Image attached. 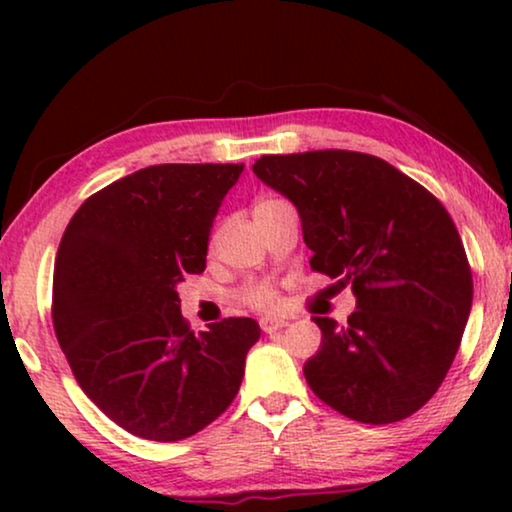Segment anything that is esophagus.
<instances>
[{
	"label": "esophagus",
	"mask_w": 512,
	"mask_h": 512,
	"mask_svg": "<svg viewBox=\"0 0 512 512\" xmlns=\"http://www.w3.org/2000/svg\"><path fill=\"white\" fill-rule=\"evenodd\" d=\"M284 326H286V321H284V319H270V317L261 319V331H263V333H275V331H282Z\"/></svg>",
	"instance_id": "1"
}]
</instances>
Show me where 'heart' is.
Wrapping results in <instances>:
<instances>
[{
	"instance_id": "heart-1",
	"label": "heart",
	"mask_w": 512,
	"mask_h": 512,
	"mask_svg": "<svg viewBox=\"0 0 512 512\" xmlns=\"http://www.w3.org/2000/svg\"><path fill=\"white\" fill-rule=\"evenodd\" d=\"M279 202H282V200H277V198H261V200H256L254 214L265 212V209L275 207V205H279ZM242 300L247 305L256 307V310H277V307H279V293L272 289V286H268V284L249 286V289L242 293Z\"/></svg>"
}]
</instances>
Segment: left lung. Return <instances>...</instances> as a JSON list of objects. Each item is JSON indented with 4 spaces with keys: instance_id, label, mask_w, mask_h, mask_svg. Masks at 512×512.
Here are the masks:
<instances>
[{
    "instance_id": "8db88e82",
    "label": "left lung",
    "mask_w": 512,
    "mask_h": 512,
    "mask_svg": "<svg viewBox=\"0 0 512 512\" xmlns=\"http://www.w3.org/2000/svg\"><path fill=\"white\" fill-rule=\"evenodd\" d=\"M254 174L289 198L312 270L352 284L340 326L312 317L321 349L303 373L340 415L401 422L443 384L473 303V275L452 216L387 160L359 151L263 156Z\"/></svg>"
}]
</instances>
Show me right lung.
Masks as SVG:
<instances>
[{
	"mask_svg": "<svg viewBox=\"0 0 512 512\" xmlns=\"http://www.w3.org/2000/svg\"><path fill=\"white\" fill-rule=\"evenodd\" d=\"M244 165H151L83 202L60 240L53 328L86 396L132 436L174 443L233 403L254 319L193 333L177 286L205 270L209 233Z\"/></svg>",
	"mask_w": 512,
	"mask_h": 512,
	"instance_id": "right-lung-1",
	"label": "right lung"
}]
</instances>
